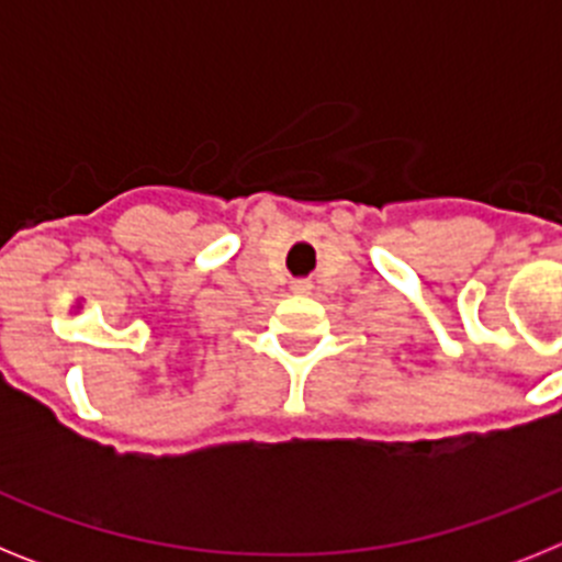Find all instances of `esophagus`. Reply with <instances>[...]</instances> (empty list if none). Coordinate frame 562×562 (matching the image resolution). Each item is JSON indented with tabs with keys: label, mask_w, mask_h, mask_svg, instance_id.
<instances>
[{
	"label": "esophagus",
	"mask_w": 562,
	"mask_h": 562,
	"mask_svg": "<svg viewBox=\"0 0 562 562\" xmlns=\"http://www.w3.org/2000/svg\"><path fill=\"white\" fill-rule=\"evenodd\" d=\"M292 290H295V292H310L312 284H310V281H306V278H301V281H295V284H292Z\"/></svg>",
	"instance_id": "34e87169"
}]
</instances>
